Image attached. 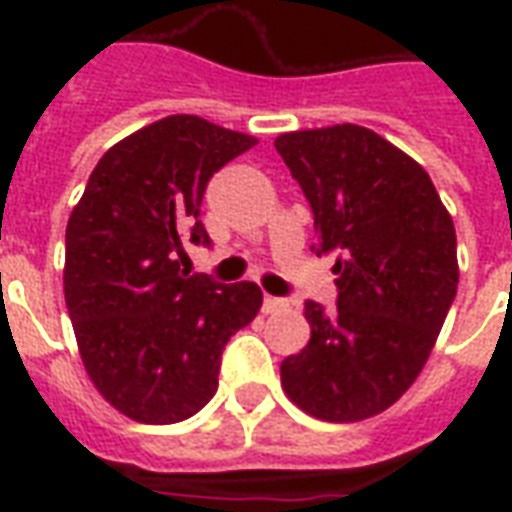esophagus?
Segmentation results:
<instances>
[{
  "label": "esophagus",
  "mask_w": 512,
  "mask_h": 512,
  "mask_svg": "<svg viewBox=\"0 0 512 512\" xmlns=\"http://www.w3.org/2000/svg\"><path fill=\"white\" fill-rule=\"evenodd\" d=\"M282 310H288V301L285 299H277V296H266V299H263V312H266V315Z\"/></svg>",
  "instance_id": "34e87169"
}]
</instances>
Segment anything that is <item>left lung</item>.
I'll list each match as a JSON object with an SVG mask.
<instances>
[{"label": "left lung", "instance_id": "8db88e82", "mask_svg": "<svg viewBox=\"0 0 512 512\" xmlns=\"http://www.w3.org/2000/svg\"><path fill=\"white\" fill-rule=\"evenodd\" d=\"M274 147L315 213L337 310L307 301L310 343L288 356L285 395L310 417H376L417 381L458 290L455 227L433 180L370 128L290 131Z\"/></svg>", "mask_w": 512, "mask_h": 512}]
</instances>
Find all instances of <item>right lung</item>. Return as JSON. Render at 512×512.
I'll return each mask as SVG.
<instances>
[{
  "instance_id": "obj_1",
  "label": "right lung",
  "mask_w": 512,
  "mask_h": 512,
  "mask_svg": "<svg viewBox=\"0 0 512 512\" xmlns=\"http://www.w3.org/2000/svg\"><path fill=\"white\" fill-rule=\"evenodd\" d=\"M257 145L197 115H169L120 139L87 180L65 230V304L84 370L109 406L145 425L197 414L219 386L227 340L255 321V282L189 274L183 238L213 172Z\"/></svg>"
}]
</instances>
